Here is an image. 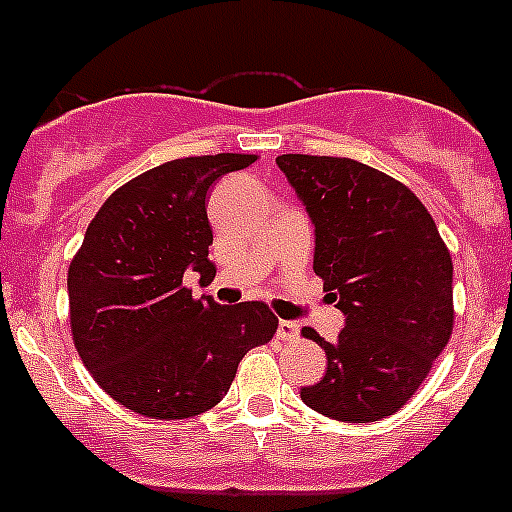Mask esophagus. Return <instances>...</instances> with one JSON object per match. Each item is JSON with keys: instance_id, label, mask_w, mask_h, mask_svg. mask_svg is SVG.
<instances>
[{"instance_id": "esophagus-1", "label": "esophagus", "mask_w": 512, "mask_h": 512, "mask_svg": "<svg viewBox=\"0 0 512 512\" xmlns=\"http://www.w3.org/2000/svg\"><path fill=\"white\" fill-rule=\"evenodd\" d=\"M276 337H279V340H297L299 325L294 320H279V327H276Z\"/></svg>"}]
</instances>
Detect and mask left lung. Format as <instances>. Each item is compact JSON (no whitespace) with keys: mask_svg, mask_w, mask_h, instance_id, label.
I'll use <instances>...</instances> for the list:
<instances>
[{"mask_svg":"<svg viewBox=\"0 0 512 512\" xmlns=\"http://www.w3.org/2000/svg\"><path fill=\"white\" fill-rule=\"evenodd\" d=\"M279 170L314 225V274L345 314L320 342L327 370L302 401L317 414L368 424L409 401L452 335V256L414 192L345 157L281 154Z\"/></svg>","mask_w":512,"mask_h":512,"instance_id":"8db88e82","label":"left lung"}]
</instances>
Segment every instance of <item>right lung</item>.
<instances>
[{
    "label": "right lung",
    "instance_id": "right-lung-1",
    "mask_svg": "<svg viewBox=\"0 0 512 512\" xmlns=\"http://www.w3.org/2000/svg\"><path fill=\"white\" fill-rule=\"evenodd\" d=\"M253 154L159 164L111 195L88 225L68 269L70 330L98 386L149 419L213 409L243 355L274 337L264 302L223 307L192 297L190 271L208 287L213 228L205 198L218 177L246 170Z\"/></svg>",
    "mask_w": 512,
    "mask_h": 512
}]
</instances>
